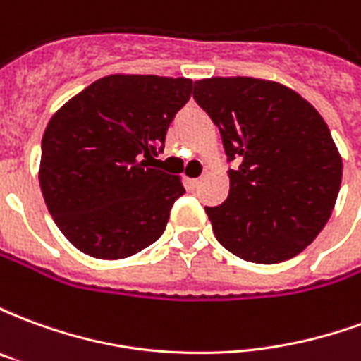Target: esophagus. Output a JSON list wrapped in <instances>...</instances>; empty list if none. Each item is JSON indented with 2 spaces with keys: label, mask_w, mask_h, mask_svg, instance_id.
Listing matches in <instances>:
<instances>
[{
  "label": "esophagus",
  "mask_w": 361,
  "mask_h": 361,
  "mask_svg": "<svg viewBox=\"0 0 361 361\" xmlns=\"http://www.w3.org/2000/svg\"><path fill=\"white\" fill-rule=\"evenodd\" d=\"M199 183H201V180H188L189 189H197L199 188Z\"/></svg>",
  "instance_id": "obj_1"
}]
</instances>
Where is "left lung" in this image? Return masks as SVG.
I'll list each match as a JSON object with an SVG mask.
<instances>
[{"label":"left lung","mask_w":361,"mask_h":361,"mask_svg":"<svg viewBox=\"0 0 361 361\" xmlns=\"http://www.w3.org/2000/svg\"><path fill=\"white\" fill-rule=\"evenodd\" d=\"M193 98L235 162L226 201L204 207L216 240L261 265L302 253L331 219L342 181L325 119L294 90L251 77L195 81Z\"/></svg>","instance_id":"8db88e82"}]
</instances>
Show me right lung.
Segmentation results:
<instances>
[{
    "instance_id": "add662e5",
    "label": "right lung",
    "mask_w": 361,
    "mask_h": 361,
    "mask_svg": "<svg viewBox=\"0 0 361 361\" xmlns=\"http://www.w3.org/2000/svg\"><path fill=\"white\" fill-rule=\"evenodd\" d=\"M193 90L189 79L110 75L50 119L40 188L69 242L96 259H123L164 234L180 178L158 170L166 131Z\"/></svg>"
}]
</instances>
